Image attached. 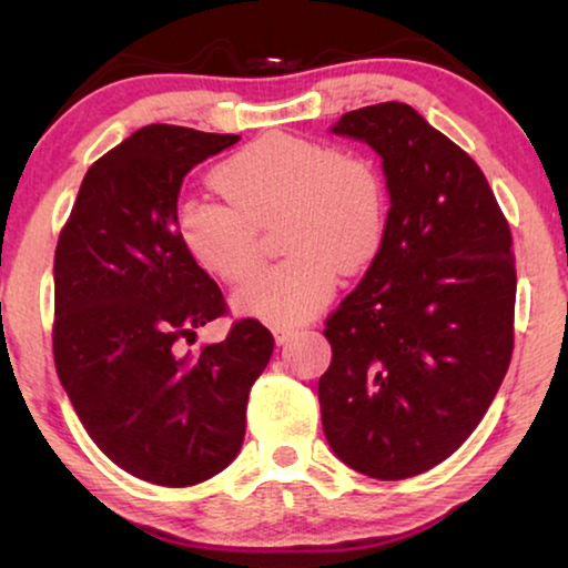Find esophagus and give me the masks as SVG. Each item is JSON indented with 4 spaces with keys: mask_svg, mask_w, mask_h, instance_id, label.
<instances>
[{
    "mask_svg": "<svg viewBox=\"0 0 568 568\" xmlns=\"http://www.w3.org/2000/svg\"><path fill=\"white\" fill-rule=\"evenodd\" d=\"M273 335H275V343L277 345H283V343H287L295 335V331L293 328H281V325H277V328H273Z\"/></svg>",
    "mask_w": 568,
    "mask_h": 568,
    "instance_id": "obj_1",
    "label": "esophagus"
}]
</instances>
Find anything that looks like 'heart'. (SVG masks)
<instances>
[{
    "mask_svg": "<svg viewBox=\"0 0 568 568\" xmlns=\"http://www.w3.org/2000/svg\"><path fill=\"white\" fill-rule=\"evenodd\" d=\"M219 197L182 200V245L205 273L245 283L263 263L261 233L277 220L287 257L237 293V307L271 325H297L328 303L341 275L378 255L386 235V180L353 148L263 134L215 170Z\"/></svg>",
    "mask_w": 568,
    "mask_h": 568,
    "instance_id": "obj_1",
    "label": "heart"
}]
</instances>
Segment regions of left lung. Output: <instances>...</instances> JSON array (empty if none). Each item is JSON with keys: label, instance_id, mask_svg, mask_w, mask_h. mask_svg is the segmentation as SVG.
I'll use <instances>...</instances> for the list:
<instances>
[{"label": "left lung", "instance_id": "1", "mask_svg": "<svg viewBox=\"0 0 568 568\" xmlns=\"http://www.w3.org/2000/svg\"><path fill=\"white\" fill-rule=\"evenodd\" d=\"M335 134L383 158L386 235L325 321V438L345 466L400 480L446 460L486 416L514 353L511 230L480 168L403 102L345 112Z\"/></svg>", "mask_w": 568, "mask_h": 568}]
</instances>
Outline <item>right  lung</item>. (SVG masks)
I'll return each instance as SVG.
<instances>
[{
    "instance_id": "add662e5",
    "label": "right lung",
    "mask_w": 568,
    "mask_h": 568,
    "mask_svg": "<svg viewBox=\"0 0 568 568\" xmlns=\"http://www.w3.org/2000/svg\"><path fill=\"white\" fill-rule=\"evenodd\" d=\"M237 140L148 124L88 170L57 240V376L102 454L158 486L203 484L233 464L250 388L273 355L255 318L182 353L227 303L178 235L180 185Z\"/></svg>"
}]
</instances>
